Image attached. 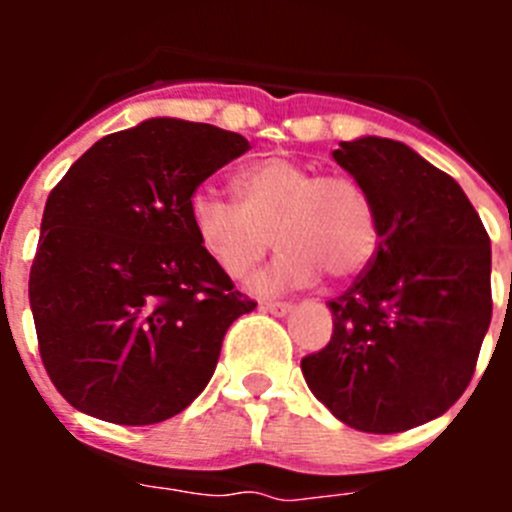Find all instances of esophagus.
<instances>
[{
  "mask_svg": "<svg viewBox=\"0 0 512 512\" xmlns=\"http://www.w3.org/2000/svg\"><path fill=\"white\" fill-rule=\"evenodd\" d=\"M261 310L271 312V315H277V318H282V315H287V312L292 310V305H289V302H261Z\"/></svg>",
  "mask_w": 512,
  "mask_h": 512,
  "instance_id": "34e87169",
  "label": "esophagus"
}]
</instances>
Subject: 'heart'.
<instances>
[{"instance_id":"1","label":"heart","mask_w":512,"mask_h":512,"mask_svg":"<svg viewBox=\"0 0 512 512\" xmlns=\"http://www.w3.org/2000/svg\"><path fill=\"white\" fill-rule=\"evenodd\" d=\"M235 202L200 189L189 197V225L207 259L230 279L251 274L274 243L282 251L253 279L256 292H282L359 277L379 246L372 194L354 176H315L287 156H266L233 176Z\"/></svg>"}]
</instances>
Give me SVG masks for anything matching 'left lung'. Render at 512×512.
<instances>
[{
    "label": "left lung",
    "mask_w": 512,
    "mask_h": 512,
    "mask_svg": "<svg viewBox=\"0 0 512 512\" xmlns=\"http://www.w3.org/2000/svg\"><path fill=\"white\" fill-rule=\"evenodd\" d=\"M333 158L372 194L379 246L328 302L333 336L302 374L341 423L408 431L472 382L492 318L490 235L464 189L400 140H343Z\"/></svg>",
    "instance_id": "obj_1"
}]
</instances>
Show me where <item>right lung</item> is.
Masks as SVG:
<instances>
[{
    "label": "right lung",
    "instance_id": "add662e5",
    "mask_svg": "<svg viewBox=\"0 0 512 512\" xmlns=\"http://www.w3.org/2000/svg\"><path fill=\"white\" fill-rule=\"evenodd\" d=\"M248 148L207 122L151 117L97 140L48 194L30 310L45 372L76 410L151 425L207 387L256 302L207 259L189 197Z\"/></svg>",
    "mask_w": 512,
    "mask_h": 512
}]
</instances>
